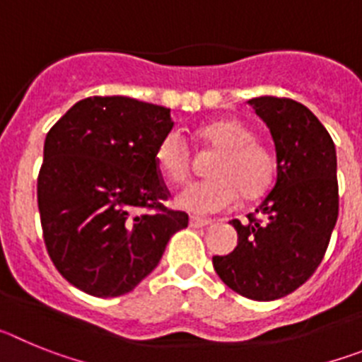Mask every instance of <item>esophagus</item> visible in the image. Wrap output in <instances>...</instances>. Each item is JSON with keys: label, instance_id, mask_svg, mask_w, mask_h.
Masks as SVG:
<instances>
[{"label": "esophagus", "instance_id": "34e87169", "mask_svg": "<svg viewBox=\"0 0 362 362\" xmlns=\"http://www.w3.org/2000/svg\"><path fill=\"white\" fill-rule=\"evenodd\" d=\"M212 221L210 219H203V217H196V216H192L190 217V226L192 228H203V226H209Z\"/></svg>", "mask_w": 362, "mask_h": 362}]
</instances>
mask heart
<instances>
[{
	"mask_svg": "<svg viewBox=\"0 0 362 362\" xmlns=\"http://www.w3.org/2000/svg\"><path fill=\"white\" fill-rule=\"evenodd\" d=\"M197 141L217 156L209 166L210 179L188 185L175 204L194 214H216L230 209L238 197L255 201L270 190L277 172V156L267 143L255 139L250 124L238 117H221L201 124ZM159 170L172 183H185L190 175L192 152L175 130L163 136L156 148Z\"/></svg>",
	"mask_w": 362,
	"mask_h": 362,
	"instance_id": "obj_1",
	"label": "heart"
}]
</instances>
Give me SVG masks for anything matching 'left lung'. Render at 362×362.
<instances>
[{
	"label": "left lung",
	"mask_w": 362,
	"mask_h": 362,
	"mask_svg": "<svg viewBox=\"0 0 362 362\" xmlns=\"http://www.w3.org/2000/svg\"><path fill=\"white\" fill-rule=\"evenodd\" d=\"M270 129L277 179L248 223L230 221L238 246L214 255L221 281L239 296L274 300L288 296L321 264L339 216L337 156L330 134L305 105L288 98L250 99Z\"/></svg>",
	"instance_id": "obj_1"
}]
</instances>
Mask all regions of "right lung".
I'll return each instance as SVG.
<instances>
[{
	"mask_svg": "<svg viewBox=\"0 0 362 362\" xmlns=\"http://www.w3.org/2000/svg\"><path fill=\"white\" fill-rule=\"evenodd\" d=\"M174 127L170 108L124 95L74 105L47 134L37 209L57 272L95 297L129 293L188 226L170 197L156 148Z\"/></svg>",
	"mask_w": 362,
	"mask_h": 362,
	"instance_id": "right-lung-1",
	"label": "right lung"
}]
</instances>
